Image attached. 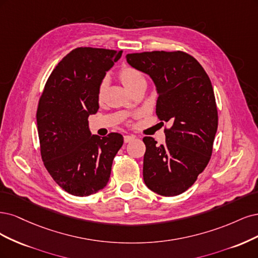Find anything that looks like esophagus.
Returning a JSON list of instances; mask_svg holds the SVG:
<instances>
[{
  "mask_svg": "<svg viewBox=\"0 0 258 258\" xmlns=\"http://www.w3.org/2000/svg\"><path fill=\"white\" fill-rule=\"evenodd\" d=\"M134 139H135V136H133V135H126V136H124V143H125V144L131 143V141H133Z\"/></svg>",
  "mask_w": 258,
  "mask_h": 258,
  "instance_id": "34e87169",
  "label": "esophagus"
}]
</instances>
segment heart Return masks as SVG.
<instances>
[{"label":"heart","instance_id":"heart-1","mask_svg":"<svg viewBox=\"0 0 258 258\" xmlns=\"http://www.w3.org/2000/svg\"><path fill=\"white\" fill-rule=\"evenodd\" d=\"M119 78L122 81L124 87H125L128 91L132 90L135 86L139 85L140 82L146 81V78L143 73H141L139 70H137L136 68H133V66H128V65L123 66V68L119 71ZM107 86H108V81L106 78L102 79L101 82L98 84L97 91H96V96L98 101H102L104 98Z\"/></svg>","mask_w":258,"mask_h":258}]
</instances>
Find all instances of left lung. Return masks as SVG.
<instances>
[{"label": "left lung", "mask_w": 258, "mask_h": 258, "mask_svg": "<svg viewBox=\"0 0 258 258\" xmlns=\"http://www.w3.org/2000/svg\"><path fill=\"white\" fill-rule=\"evenodd\" d=\"M126 61L152 78L157 117L171 124L164 130V145L143 139L145 183L162 196H177L211 159L219 117L210 78L194 56L179 50L128 53Z\"/></svg>", "instance_id": "left-lung-1"}]
</instances>
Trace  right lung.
Listing matches in <instances>:
<instances>
[{
	"label": "right lung",
	"instance_id": "add662e5",
	"mask_svg": "<svg viewBox=\"0 0 258 258\" xmlns=\"http://www.w3.org/2000/svg\"><path fill=\"white\" fill-rule=\"evenodd\" d=\"M122 51L80 47L57 63L38 102L36 120L41 160L65 192L89 196L104 188L123 145L119 133L91 135L88 118L98 110L96 91Z\"/></svg>",
	"mask_w": 258,
	"mask_h": 258
}]
</instances>
